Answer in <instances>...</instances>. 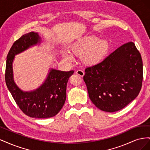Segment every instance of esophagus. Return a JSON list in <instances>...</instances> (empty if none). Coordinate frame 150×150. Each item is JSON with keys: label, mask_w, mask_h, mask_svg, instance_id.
Here are the masks:
<instances>
[{"label": "esophagus", "mask_w": 150, "mask_h": 150, "mask_svg": "<svg viewBox=\"0 0 150 150\" xmlns=\"http://www.w3.org/2000/svg\"><path fill=\"white\" fill-rule=\"evenodd\" d=\"M76 73L78 74V75L80 76H83L84 75V72L83 71H82V70H81V69H79V70L77 71L76 72Z\"/></svg>", "instance_id": "esophagus-1"}]
</instances>
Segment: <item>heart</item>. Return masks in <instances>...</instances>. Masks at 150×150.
I'll return each mask as SVG.
<instances>
[{
	"label": "heart",
	"mask_w": 150,
	"mask_h": 150,
	"mask_svg": "<svg viewBox=\"0 0 150 150\" xmlns=\"http://www.w3.org/2000/svg\"><path fill=\"white\" fill-rule=\"evenodd\" d=\"M110 44L106 40H100L94 35L84 36L77 39L69 46L72 54L82 56L83 62L86 64L94 65L100 62L106 56ZM62 56L66 59L71 60V54L64 52Z\"/></svg>",
	"instance_id": "1"
}]
</instances>
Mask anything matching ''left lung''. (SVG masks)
<instances>
[{
	"mask_svg": "<svg viewBox=\"0 0 150 150\" xmlns=\"http://www.w3.org/2000/svg\"><path fill=\"white\" fill-rule=\"evenodd\" d=\"M83 77L91 101L99 110L119 111L138 96L143 61L135 44H125L98 64L86 68Z\"/></svg>",
	"mask_w": 150,
	"mask_h": 150,
	"instance_id": "8db88e82",
	"label": "left lung"
}]
</instances>
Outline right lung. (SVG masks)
<instances>
[{"label": "right lung", "mask_w": 150, "mask_h": 150, "mask_svg": "<svg viewBox=\"0 0 150 150\" xmlns=\"http://www.w3.org/2000/svg\"><path fill=\"white\" fill-rule=\"evenodd\" d=\"M38 33L30 32L13 43L6 61L5 79L7 88L17 104L26 115L36 118L56 116L66 101V86L74 71H62L51 68L46 79L39 88L30 91L21 89L13 79L12 64L15 56L41 43Z\"/></svg>", "instance_id": "obj_1"}]
</instances>
